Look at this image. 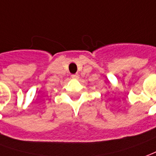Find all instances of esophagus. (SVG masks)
<instances>
[{"mask_svg": "<svg viewBox=\"0 0 156 156\" xmlns=\"http://www.w3.org/2000/svg\"><path fill=\"white\" fill-rule=\"evenodd\" d=\"M78 77H79V76H78V74H73V75H72V78H78Z\"/></svg>", "mask_w": 156, "mask_h": 156, "instance_id": "obj_1", "label": "esophagus"}]
</instances>
